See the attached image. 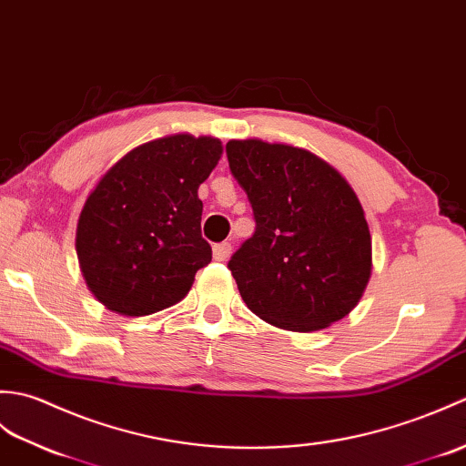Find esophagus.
<instances>
[{"label": "esophagus", "instance_id": "1", "mask_svg": "<svg viewBox=\"0 0 466 466\" xmlns=\"http://www.w3.org/2000/svg\"><path fill=\"white\" fill-rule=\"evenodd\" d=\"M231 255V243H217L213 245V257L217 261H225Z\"/></svg>", "mask_w": 466, "mask_h": 466}]
</instances>
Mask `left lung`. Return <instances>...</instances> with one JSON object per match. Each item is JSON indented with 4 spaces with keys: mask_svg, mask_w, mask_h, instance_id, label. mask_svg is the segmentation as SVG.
<instances>
[{
    "mask_svg": "<svg viewBox=\"0 0 466 466\" xmlns=\"http://www.w3.org/2000/svg\"><path fill=\"white\" fill-rule=\"evenodd\" d=\"M227 159L257 223L229 261L245 305L295 333L347 317L373 271L369 225L353 187L315 153L285 143L231 139Z\"/></svg>",
    "mask_w": 466,
    "mask_h": 466,
    "instance_id": "1",
    "label": "left lung"
}]
</instances>
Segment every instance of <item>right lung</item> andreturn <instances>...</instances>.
<instances>
[{
  "mask_svg": "<svg viewBox=\"0 0 466 466\" xmlns=\"http://www.w3.org/2000/svg\"><path fill=\"white\" fill-rule=\"evenodd\" d=\"M221 153L219 139L171 133L103 173L79 213L76 251L89 291L109 311L146 317L189 293L211 261L198 189Z\"/></svg>",
  "mask_w": 466,
  "mask_h": 466,
  "instance_id": "add662e5",
  "label": "right lung"
}]
</instances>
